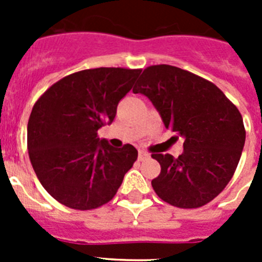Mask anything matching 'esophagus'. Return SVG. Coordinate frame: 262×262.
Masks as SVG:
<instances>
[{
	"label": "esophagus",
	"mask_w": 262,
	"mask_h": 262,
	"mask_svg": "<svg viewBox=\"0 0 262 262\" xmlns=\"http://www.w3.org/2000/svg\"><path fill=\"white\" fill-rule=\"evenodd\" d=\"M147 157H149V154H148V152L139 151V155H138L139 160H144V159H147Z\"/></svg>",
	"instance_id": "obj_1"
}]
</instances>
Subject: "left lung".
<instances>
[{"mask_svg": "<svg viewBox=\"0 0 262 262\" xmlns=\"http://www.w3.org/2000/svg\"><path fill=\"white\" fill-rule=\"evenodd\" d=\"M133 92L147 97L164 126L185 139L178 157L152 155L161 166L152 180L157 195L181 209L214 200L232 178L244 148L237 107L212 82L166 64L144 69Z\"/></svg>", "mask_w": 262, "mask_h": 262, "instance_id": "left-lung-1", "label": "left lung"}]
</instances>
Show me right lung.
Segmentation results:
<instances>
[{
    "label": "right lung",
    "mask_w": 262,
    "mask_h": 262,
    "mask_svg": "<svg viewBox=\"0 0 262 262\" xmlns=\"http://www.w3.org/2000/svg\"><path fill=\"white\" fill-rule=\"evenodd\" d=\"M140 69L96 68L57 81L32 107L27 148L36 177L61 205L92 210L117 194L138 159L131 144L111 147L97 131L111 124Z\"/></svg>",
    "instance_id": "obj_1"
}]
</instances>
